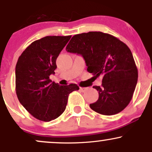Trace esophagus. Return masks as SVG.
Segmentation results:
<instances>
[{
    "label": "esophagus",
    "mask_w": 152,
    "mask_h": 152,
    "mask_svg": "<svg viewBox=\"0 0 152 152\" xmlns=\"http://www.w3.org/2000/svg\"><path fill=\"white\" fill-rule=\"evenodd\" d=\"M88 89V88H83V87H80V91H82V92H84V91H86Z\"/></svg>",
    "instance_id": "34e87169"
}]
</instances>
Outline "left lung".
<instances>
[{
    "label": "left lung",
    "instance_id": "1",
    "mask_svg": "<svg viewBox=\"0 0 152 152\" xmlns=\"http://www.w3.org/2000/svg\"><path fill=\"white\" fill-rule=\"evenodd\" d=\"M68 52L81 55L87 71L96 78L102 76L101 86H94L99 99L90 104L96 112L116 114L132 100L138 80V71L132 51L117 38L91 31L75 35L66 48Z\"/></svg>",
    "mask_w": 152,
    "mask_h": 152
}]
</instances>
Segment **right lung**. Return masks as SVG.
Returning <instances> with one entry per match:
<instances>
[{
  "mask_svg": "<svg viewBox=\"0 0 152 152\" xmlns=\"http://www.w3.org/2000/svg\"><path fill=\"white\" fill-rule=\"evenodd\" d=\"M71 36H46L29 45L15 66V91L22 106L37 119L50 121L65 111L69 94L79 89L75 83L61 86L49 78L56 58Z\"/></svg>",
  "mask_w": 152,
  "mask_h": 152,
  "instance_id": "1",
  "label": "right lung"
}]
</instances>
